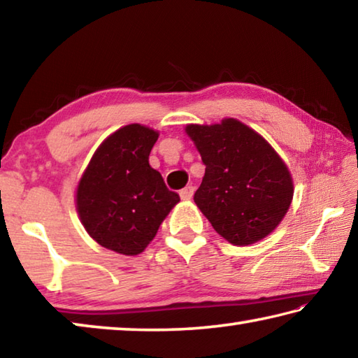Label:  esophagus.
I'll return each mask as SVG.
<instances>
[{
    "mask_svg": "<svg viewBox=\"0 0 358 358\" xmlns=\"http://www.w3.org/2000/svg\"><path fill=\"white\" fill-rule=\"evenodd\" d=\"M180 196L183 201H189V199L194 196V186H186L180 191Z\"/></svg>",
    "mask_w": 358,
    "mask_h": 358,
    "instance_id": "1",
    "label": "esophagus"
}]
</instances>
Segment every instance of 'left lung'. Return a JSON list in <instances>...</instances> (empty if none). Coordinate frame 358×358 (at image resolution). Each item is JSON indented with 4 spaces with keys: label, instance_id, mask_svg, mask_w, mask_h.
I'll use <instances>...</instances> for the list:
<instances>
[{
    "label": "left lung",
    "instance_id": "obj_1",
    "mask_svg": "<svg viewBox=\"0 0 358 358\" xmlns=\"http://www.w3.org/2000/svg\"><path fill=\"white\" fill-rule=\"evenodd\" d=\"M205 164L194 202L224 240L248 246L270 235L286 216L294 181L265 138L235 118L187 124Z\"/></svg>",
    "mask_w": 358,
    "mask_h": 358
}]
</instances>
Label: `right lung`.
Returning a JSON list of instances; mask_svg holds the SVG:
<instances>
[{
  "label": "right lung",
  "instance_id": "add662e5",
  "mask_svg": "<svg viewBox=\"0 0 358 358\" xmlns=\"http://www.w3.org/2000/svg\"><path fill=\"white\" fill-rule=\"evenodd\" d=\"M157 137L159 132L138 123L115 131L77 185L76 208L85 230L96 243L124 256L141 254L180 202L148 162Z\"/></svg>",
  "mask_w": 358,
  "mask_h": 358
}]
</instances>
